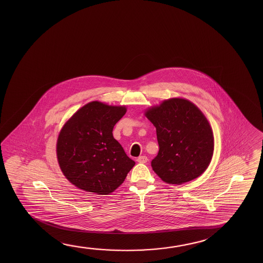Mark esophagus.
Segmentation results:
<instances>
[{
	"label": "esophagus",
	"mask_w": 263,
	"mask_h": 263,
	"mask_svg": "<svg viewBox=\"0 0 263 263\" xmlns=\"http://www.w3.org/2000/svg\"><path fill=\"white\" fill-rule=\"evenodd\" d=\"M147 160H148V159L146 158V156H140V157H138V159H137V161L139 162V163H146Z\"/></svg>",
	"instance_id": "obj_1"
}]
</instances>
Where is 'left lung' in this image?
Returning a JSON list of instances; mask_svg holds the SVG:
<instances>
[{
    "mask_svg": "<svg viewBox=\"0 0 263 263\" xmlns=\"http://www.w3.org/2000/svg\"><path fill=\"white\" fill-rule=\"evenodd\" d=\"M145 116L156 127L159 151L151 166L162 181L179 185L204 173L214 153V136L195 104L172 98L148 108Z\"/></svg>",
    "mask_w": 263,
    "mask_h": 263,
    "instance_id": "left-lung-1",
    "label": "left lung"
}]
</instances>
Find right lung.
I'll return each instance as SVG.
<instances>
[{"instance_id": "add662e5", "label": "right lung", "mask_w": 263, "mask_h": 263, "mask_svg": "<svg viewBox=\"0 0 263 263\" xmlns=\"http://www.w3.org/2000/svg\"><path fill=\"white\" fill-rule=\"evenodd\" d=\"M125 112V106L93 101L63 125L57 141L58 161L64 176L79 189L111 194L135 166L112 136L114 126Z\"/></svg>"}]
</instances>
